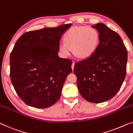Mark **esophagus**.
I'll return each instance as SVG.
<instances>
[{
  "label": "esophagus",
  "mask_w": 133,
  "mask_h": 133,
  "mask_svg": "<svg viewBox=\"0 0 133 133\" xmlns=\"http://www.w3.org/2000/svg\"><path fill=\"white\" fill-rule=\"evenodd\" d=\"M74 65H75V62H72V65H71V68H72V71H73V70H74Z\"/></svg>",
  "instance_id": "1"
}]
</instances>
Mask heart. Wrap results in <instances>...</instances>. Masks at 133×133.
I'll return each instance as SVG.
<instances>
[{
    "label": "heart",
    "instance_id": "heart-1",
    "mask_svg": "<svg viewBox=\"0 0 133 133\" xmlns=\"http://www.w3.org/2000/svg\"><path fill=\"white\" fill-rule=\"evenodd\" d=\"M99 43V34L91 26H74L66 32L63 42L59 44V51L63 57L67 58L72 51L82 59L89 57L95 53Z\"/></svg>",
    "mask_w": 133,
    "mask_h": 133
}]
</instances>
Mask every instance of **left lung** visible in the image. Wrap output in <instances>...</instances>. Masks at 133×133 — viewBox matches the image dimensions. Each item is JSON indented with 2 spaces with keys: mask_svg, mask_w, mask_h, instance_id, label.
Masks as SVG:
<instances>
[{
  "mask_svg": "<svg viewBox=\"0 0 133 133\" xmlns=\"http://www.w3.org/2000/svg\"><path fill=\"white\" fill-rule=\"evenodd\" d=\"M92 27L99 32L98 46L91 56L76 63L74 72L82 97L99 103L112 98L121 89L125 77L128 55L118 34L103 23Z\"/></svg>",
  "mask_w": 133,
  "mask_h": 133,
  "instance_id": "left-lung-1",
  "label": "left lung"
}]
</instances>
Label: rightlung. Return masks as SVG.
<instances>
[{
	"label": "right lung",
	"instance_id": "right-lung-1",
	"mask_svg": "<svg viewBox=\"0 0 133 133\" xmlns=\"http://www.w3.org/2000/svg\"><path fill=\"white\" fill-rule=\"evenodd\" d=\"M71 25L27 32L15 43L10 55L11 80L27 105L45 109L60 98L72 61L59 57V44Z\"/></svg>",
	"mask_w": 133,
	"mask_h": 133
}]
</instances>
